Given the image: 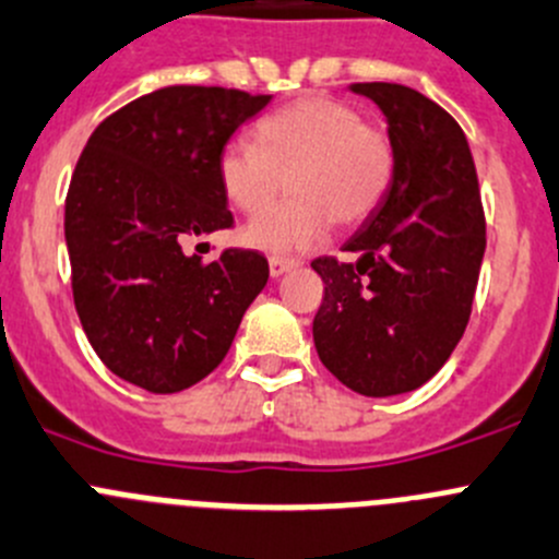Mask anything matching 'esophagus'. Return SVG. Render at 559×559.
I'll list each match as a JSON object with an SVG mask.
<instances>
[{
  "label": "esophagus",
  "mask_w": 559,
  "mask_h": 559,
  "mask_svg": "<svg viewBox=\"0 0 559 559\" xmlns=\"http://www.w3.org/2000/svg\"><path fill=\"white\" fill-rule=\"evenodd\" d=\"M295 267H297L295 259H281V257L270 259V275H273V278H281V275H286Z\"/></svg>",
  "instance_id": "esophagus-1"
}]
</instances>
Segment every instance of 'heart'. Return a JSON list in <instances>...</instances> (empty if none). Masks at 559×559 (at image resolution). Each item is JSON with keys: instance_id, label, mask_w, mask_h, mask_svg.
Listing matches in <instances>:
<instances>
[{"instance_id": "heart-1", "label": "heart", "mask_w": 559, "mask_h": 559, "mask_svg": "<svg viewBox=\"0 0 559 559\" xmlns=\"http://www.w3.org/2000/svg\"><path fill=\"white\" fill-rule=\"evenodd\" d=\"M215 171L226 202L251 218L278 202L286 180L289 202L242 229L246 246L284 257L322 240L333 221H366L388 197L395 150L349 103L302 97L259 119L253 150L226 144Z\"/></svg>"}]
</instances>
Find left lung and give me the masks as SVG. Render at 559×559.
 I'll return each mask as SVG.
<instances>
[{
    "instance_id": "obj_1",
    "label": "left lung",
    "mask_w": 559,
    "mask_h": 559,
    "mask_svg": "<svg viewBox=\"0 0 559 559\" xmlns=\"http://www.w3.org/2000/svg\"><path fill=\"white\" fill-rule=\"evenodd\" d=\"M349 90L382 108L395 171L388 197L344 246L357 262H311L324 284L313 344L338 382L384 399L429 382L462 341L486 221L467 135L445 108L388 81Z\"/></svg>"
}]
</instances>
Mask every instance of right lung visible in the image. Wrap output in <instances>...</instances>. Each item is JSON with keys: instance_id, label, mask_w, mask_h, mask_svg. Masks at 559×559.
<instances>
[{"instance_id": "obj_1", "label": "right lung", "mask_w": 559, "mask_h": 559, "mask_svg": "<svg viewBox=\"0 0 559 559\" xmlns=\"http://www.w3.org/2000/svg\"><path fill=\"white\" fill-rule=\"evenodd\" d=\"M270 95L164 86L103 119L68 199L64 242L81 328L108 371L180 393L218 368L270 278L259 251L215 262L186 242L235 224L218 186L221 150Z\"/></svg>"}]
</instances>
